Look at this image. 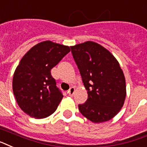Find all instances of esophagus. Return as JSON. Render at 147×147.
I'll return each instance as SVG.
<instances>
[{"label": "esophagus", "instance_id": "obj_1", "mask_svg": "<svg viewBox=\"0 0 147 147\" xmlns=\"http://www.w3.org/2000/svg\"><path fill=\"white\" fill-rule=\"evenodd\" d=\"M76 91V88L75 87H71V88H69V90L68 91V94H69L70 96H73L74 92Z\"/></svg>", "mask_w": 147, "mask_h": 147}]
</instances>
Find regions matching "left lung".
Wrapping results in <instances>:
<instances>
[{
  "mask_svg": "<svg viewBox=\"0 0 147 147\" xmlns=\"http://www.w3.org/2000/svg\"><path fill=\"white\" fill-rule=\"evenodd\" d=\"M88 99L78 105L82 115L92 123L109 121L123 106L126 79L119 63L110 51L94 41L71 46Z\"/></svg>",
  "mask_w": 147,
  "mask_h": 147,
  "instance_id": "1",
  "label": "left lung"
}]
</instances>
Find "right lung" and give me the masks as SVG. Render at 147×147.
<instances>
[{"label": "right lung", "instance_id": "add662e5", "mask_svg": "<svg viewBox=\"0 0 147 147\" xmlns=\"http://www.w3.org/2000/svg\"><path fill=\"white\" fill-rule=\"evenodd\" d=\"M69 51V46L42 41L20 61L13 76V92L19 107L31 117L46 118L58 108L63 95L51 70Z\"/></svg>", "mask_w": 147, "mask_h": 147}]
</instances>
